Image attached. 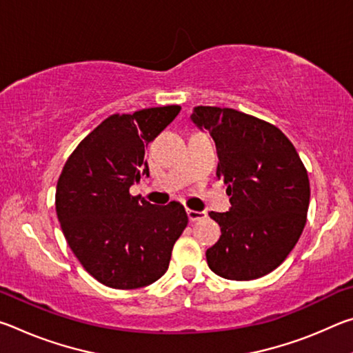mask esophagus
<instances>
[{
  "label": "esophagus",
  "mask_w": 353,
  "mask_h": 353,
  "mask_svg": "<svg viewBox=\"0 0 353 353\" xmlns=\"http://www.w3.org/2000/svg\"><path fill=\"white\" fill-rule=\"evenodd\" d=\"M188 214V219L191 223H194V221H199V219H204L207 218V213L205 212H196V210H187Z\"/></svg>",
  "instance_id": "esophagus-1"
}]
</instances>
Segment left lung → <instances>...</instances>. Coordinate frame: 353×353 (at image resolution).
I'll return each mask as SVG.
<instances>
[{"label":"left lung","instance_id":"1","mask_svg":"<svg viewBox=\"0 0 353 353\" xmlns=\"http://www.w3.org/2000/svg\"><path fill=\"white\" fill-rule=\"evenodd\" d=\"M191 121L216 145V176L227 183L230 210L210 212L221 227L207 249L208 268L229 280H254L282 265L307 223L310 182L286 135L235 109L198 105Z\"/></svg>","mask_w":353,"mask_h":353}]
</instances>
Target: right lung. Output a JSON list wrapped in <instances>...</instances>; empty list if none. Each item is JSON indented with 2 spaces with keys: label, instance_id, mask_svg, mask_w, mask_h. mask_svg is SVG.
<instances>
[{
  "label": "right lung",
  "instance_id": "add662e5",
  "mask_svg": "<svg viewBox=\"0 0 353 353\" xmlns=\"http://www.w3.org/2000/svg\"><path fill=\"white\" fill-rule=\"evenodd\" d=\"M181 105L115 113L70 155L57 181L56 212L70 249L105 286L135 290L168 270L171 250L188 224L183 205H154L129 188L149 176L145 148Z\"/></svg>",
  "mask_w": 353,
  "mask_h": 353
}]
</instances>
